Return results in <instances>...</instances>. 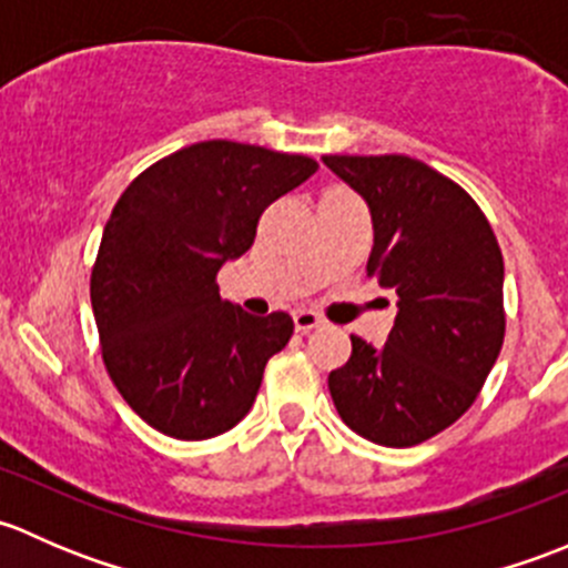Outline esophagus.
Segmentation results:
<instances>
[{"instance_id": "obj_1", "label": "esophagus", "mask_w": 568, "mask_h": 568, "mask_svg": "<svg viewBox=\"0 0 568 568\" xmlns=\"http://www.w3.org/2000/svg\"><path fill=\"white\" fill-rule=\"evenodd\" d=\"M321 324H324V321H321L313 311H296L294 313V326H296V332H302V335H307L311 329H318Z\"/></svg>"}]
</instances>
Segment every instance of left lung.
Here are the masks:
<instances>
[{
  "label": "left lung",
  "instance_id": "8db88e82",
  "mask_svg": "<svg viewBox=\"0 0 568 568\" xmlns=\"http://www.w3.org/2000/svg\"><path fill=\"white\" fill-rule=\"evenodd\" d=\"M368 203V274L398 296L385 346L352 335L329 374L337 415L387 448L445 432L473 406L506 335L503 252L467 192L409 156H324Z\"/></svg>",
  "mask_w": 568,
  "mask_h": 568
}]
</instances>
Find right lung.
<instances>
[{
  "instance_id": "1",
  "label": "right lung",
  "mask_w": 568,
  "mask_h": 568,
  "mask_svg": "<svg viewBox=\"0 0 568 568\" xmlns=\"http://www.w3.org/2000/svg\"><path fill=\"white\" fill-rule=\"evenodd\" d=\"M316 170L307 156L209 140L156 162L120 194L90 300L109 376L148 426L211 439L250 412L294 321L222 302L216 272L252 247L263 211Z\"/></svg>"
}]
</instances>
